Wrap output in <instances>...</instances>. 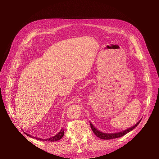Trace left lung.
Segmentation results:
<instances>
[{"instance_id": "obj_1", "label": "left lung", "mask_w": 159, "mask_h": 159, "mask_svg": "<svg viewBox=\"0 0 159 159\" xmlns=\"http://www.w3.org/2000/svg\"><path fill=\"white\" fill-rule=\"evenodd\" d=\"M141 121V120H140L135 126H133L131 128H129L126 130H124L123 131H120L119 133H102L101 131H98L97 128H95L93 126V124H91L90 122V126H91V128L92 129V131H93L94 134L98 137V138L101 139H104V140H109V139H116V138H119V137H121L122 136H124V135H126V133H129V131H131V130H133L135 128H136L138 124L140 123V122Z\"/></svg>"}]
</instances>
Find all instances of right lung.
<instances>
[{
    "label": "right lung",
    "instance_id": "add662e5",
    "mask_svg": "<svg viewBox=\"0 0 159 159\" xmlns=\"http://www.w3.org/2000/svg\"><path fill=\"white\" fill-rule=\"evenodd\" d=\"M25 134L27 135L28 136L30 137H33V138H35L36 139H38L39 140H44V141H49V142H55V141H57V140H59L60 139H61L62 138V137L64 136V129H61L60 132L58 133V134H57L56 135H55L54 137H50L49 139H40V138H37V137H32L31 135H30L29 134H27L26 133H25Z\"/></svg>",
    "mask_w": 159,
    "mask_h": 159
}]
</instances>
